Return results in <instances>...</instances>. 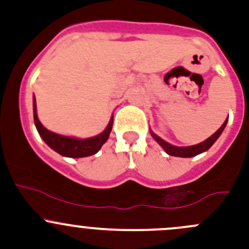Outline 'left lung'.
I'll use <instances>...</instances> for the list:
<instances>
[{
    "label": "left lung",
    "mask_w": 249,
    "mask_h": 249,
    "mask_svg": "<svg viewBox=\"0 0 249 249\" xmlns=\"http://www.w3.org/2000/svg\"><path fill=\"white\" fill-rule=\"evenodd\" d=\"M227 123H228V119L223 123L222 126H220L219 129L212 135V136L208 137L207 140L203 141L201 143H199V144L190 145V147H176V145H172L170 144V143L165 142L164 140H161L159 136H157L154 132L150 131V135L153 136V139L157 141V142L164 148V150L169 155H172V157H180V158H192V157H195V155L200 154V153L206 152L207 149H210V148L212 147L213 143H214L218 137L220 136V134H222V131L224 130Z\"/></svg>",
    "instance_id": "1"
}]
</instances>
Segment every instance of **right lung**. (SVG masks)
I'll list each match as a JSON object with an SVG mask.
<instances>
[{
    "mask_svg": "<svg viewBox=\"0 0 249 249\" xmlns=\"http://www.w3.org/2000/svg\"><path fill=\"white\" fill-rule=\"evenodd\" d=\"M34 119H35V125L37 127V131H38L39 136L43 139L44 142L49 145L52 149H54L55 152H57L59 154L64 155V157L69 158H84L89 157V155L96 154L101 147L104 145V143L108 140L110 131H112L113 126V117L110 118L108 125L105 129V131L102 134L97 135V136L91 137V139L87 140H79L74 139V137H67V136H61V135H57L55 132L49 131L47 130L43 125L41 124V122L38 120L37 117V108H36V99L34 97Z\"/></svg>",
    "mask_w": 249,
    "mask_h": 249,
    "instance_id": "1",
    "label": "right lung"
}]
</instances>
